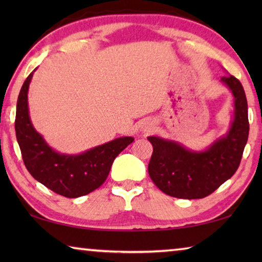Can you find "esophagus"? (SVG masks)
I'll list each match as a JSON object with an SVG mask.
<instances>
[{"instance_id":"esophagus-1","label":"esophagus","mask_w":262,"mask_h":262,"mask_svg":"<svg viewBox=\"0 0 262 262\" xmlns=\"http://www.w3.org/2000/svg\"><path fill=\"white\" fill-rule=\"evenodd\" d=\"M151 129V123H148L147 127H145V130H150Z\"/></svg>"}]
</instances>
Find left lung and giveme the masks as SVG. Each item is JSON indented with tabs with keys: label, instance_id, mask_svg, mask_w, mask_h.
<instances>
[{
	"label": "left lung",
	"instance_id": "left-lung-1",
	"mask_svg": "<svg viewBox=\"0 0 262 262\" xmlns=\"http://www.w3.org/2000/svg\"><path fill=\"white\" fill-rule=\"evenodd\" d=\"M221 81L234 97V118L227 135L205 151H192L178 142L149 136L154 151L148 171L154 184L178 199H202L231 178L241 164L248 139L247 100L242 83L228 75Z\"/></svg>",
	"mask_w": 262,
	"mask_h": 262
}]
</instances>
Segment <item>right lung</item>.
Segmentation results:
<instances>
[{
    "mask_svg": "<svg viewBox=\"0 0 262 262\" xmlns=\"http://www.w3.org/2000/svg\"><path fill=\"white\" fill-rule=\"evenodd\" d=\"M33 72L25 79L17 100L15 129L21 157L30 174L56 194L79 198L94 192L107 178L115 157L134 139L119 137L81 155L56 152L30 120L28 91Z\"/></svg>",
    "mask_w": 262,
    "mask_h": 262,
    "instance_id": "1",
    "label": "right lung"
}]
</instances>
